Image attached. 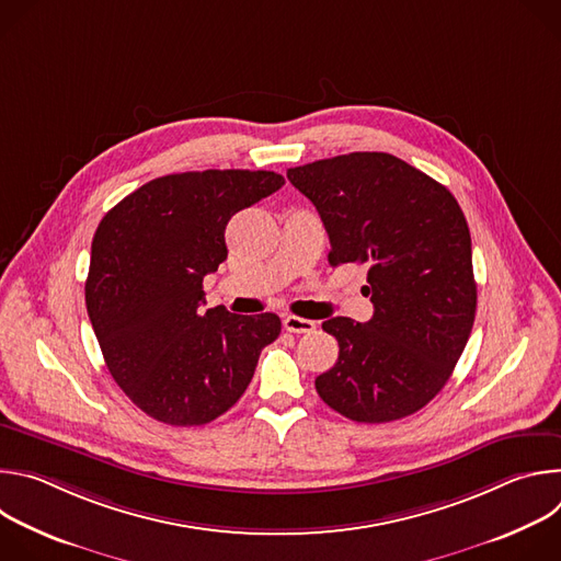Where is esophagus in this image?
<instances>
[{
	"instance_id": "1",
	"label": "esophagus",
	"mask_w": 561,
	"mask_h": 561,
	"mask_svg": "<svg viewBox=\"0 0 561 561\" xmlns=\"http://www.w3.org/2000/svg\"><path fill=\"white\" fill-rule=\"evenodd\" d=\"M284 329L288 331V333H312L314 331V322L312 319H304V317H297V314H286L284 317Z\"/></svg>"
}]
</instances>
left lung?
Instances as JSON below:
<instances>
[{
  "label": "left lung",
  "instance_id": "8db88e82",
  "mask_svg": "<svg viewBox=\"0 0 561 561\" xmlns=\"http://www.w3.org/2000/svg\"><path fill=\"white\" fill-rule=\"evenodd\" d=\"M331 239V266L364 264L375 306L366 324L333 317L340 344L314 379L340 415L383 424L424 409L472 331L477 284L466 217L446 186L388 152H348L288 169Z\"/></svg>",
  "mask_w": 561,
  "mask_h": 561
}]
</instances>
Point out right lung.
Returning a JSON list of instances; mask_svg holds the SVG:
<instances>
[{
  "instance_id": "right-lung-1",
  "label": "right lung",
  "mask_w": 561,
  "mask_h": 561,
  "mask_svg": "<svg viewBox=\"0 0 561 561\" xmlns=\"http://www.w3.org/2000/svg\"><path fill=\"white\" fill-rule=\"evenodd\" d=\"M273 171H202L157 178L100 221L87 308L104 362L148 417L202 426L224 415L277 340L279 317L204 310V277L226 260L224 230L273 195Z\"/></svg>"
}]
</instances>
